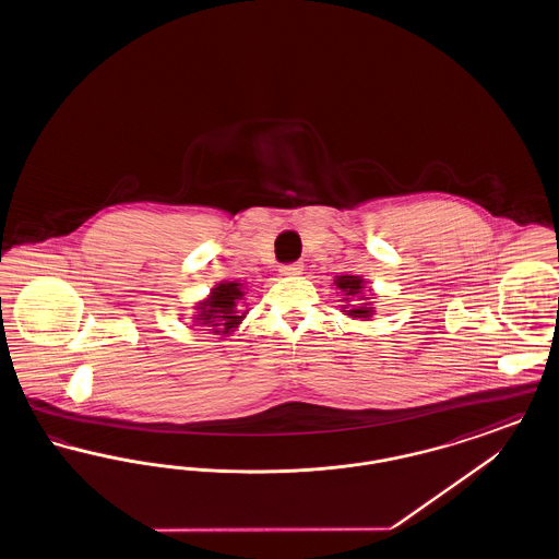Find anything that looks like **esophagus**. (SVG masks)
I'll use <instances>...</instances> for the list:
<instances>
[{"instance_id":"1","label":"esophagus","mask_w":559,"mask_h":559,"mask_svg":"<svg viewBox=\"0 0 559 559\" xmlns=\"http://www.w3.org/2000/svg\"><path fill=\"white\" fill-rule=\"evenodd\" d=\"M301 270H304V266H301L299 262H293V264L281 266V274H285V276H297V274H301Z\"/></svg>"}]
</instances>
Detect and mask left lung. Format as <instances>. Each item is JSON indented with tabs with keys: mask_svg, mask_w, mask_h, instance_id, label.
I'll return each instance as SVG.
<instances>
[{
	"mask_svg": "<svg viewBox=\"0 0 559 559\" xmlns=\"http://www.w3.org/2000/svg\"><path fill=\"white\" fill-rule=\"evenodd\" d=\"M335 287L340 289V292L344 293V301H352L349 306V310H344L347 312V317H352V319H369L372 317V306L371 297H365L362 292H365V278L362 276H349V274H342V276H337L335 281ZM347 308V306H344Z\"/></svg>",
	"mask_w": 559,
	"mask_h": 559,
	"instance_id": "1",
	"label": "left lung"
}]
</instances>
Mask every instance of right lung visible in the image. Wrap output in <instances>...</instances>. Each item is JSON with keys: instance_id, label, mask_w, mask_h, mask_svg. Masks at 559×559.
<instances>
[{"instance_id": "obj_1", "label": "right lung", "mask_w": 559, "mask_h": 559, "mask_svg": "<svg viewBox=\"0 0 559 559\" xmlns=\"http://www.w3.org/2000/svg\"><path fill=\"white\" fill-rule=\"evenodd\" d=\"M242 297H245V292H242L240 283H235V281L217 283L212 293L207 295V299L197 304L194 322L201 326H212V329H203V331H213V333H222V335L233 333L247 314V312H239V301Z\"/></svg>"}]
</instances>
